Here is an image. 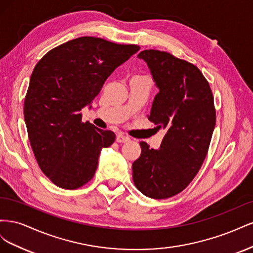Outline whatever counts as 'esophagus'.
I'll use <instances>...</instances> for the list:
<instances>
[{"label": "esophagus", "instance_id": "1", "mask_svg": "<svg viewBox=\"0 0 253 253\" xmlns=\"http://www.w3.org/2000/svg\"><path fill=\"white\" fill-rule=\"evenodd\" d=\"M129 137L126 136V135H124V134H119L117 135L116 137V141L117 142H120V143H124V142H126V141H129Z\"/></svg>", "mask_w": 253, "mask_h": 253}]
</instances>
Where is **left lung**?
<instances>
[{
	"mask_svg": "<svg viewBox=\"0 0 253 253\" xmlns=\"http://www.w3.org/2000/svg\"><path fill=\"white\" fill-rule=\"evenodd\" d=\"M159 93L149 120L165 128L160 149L140 142L141 154L132 166L136 188L164 200L180 193L200 171L216 122L209 82L198 68L167 51L142 50Z\"/></svg>",
	"mask_w": 253,
	"mask_h": 253,
	"instance_id": "1",
	"label": "left lung"
}]
</instances>
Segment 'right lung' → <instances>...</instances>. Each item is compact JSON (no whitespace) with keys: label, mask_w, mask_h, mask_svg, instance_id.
<instances>
[{"label":"right lung","mask_w":253,"mask_h":253,"mask_svg":"<svg viewBox=\"0 0 253 253\" xmlns=\"http://www.w3.org/2000/svg\"><path fill=\"white\" fill-rule=\"evenodd\" d=\"M139 48L81 37L52 48L35 66L24 118L37 163L56 186L75 190L94 177L101 149L110 147L116 136L82 122L81 110Z\"/></svg>","instance_id":"add662e5"}]
</instances>
